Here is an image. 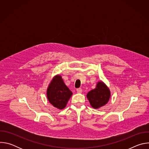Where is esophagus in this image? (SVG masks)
Here are the masks:
<instances>
[{
    "mask_svg": "<svg viewBox=\"0 0 149 149\" xmlns=\"http://www.w3.org/2000/svg\"><path fill=\"white\" fill-rule=\"evenodd\" d=\"M77 91L78 93H81L82 91V89H81V88H77Z\"/></svg>",
    "mask_w": 149,
    "mask_h": 149,
    "instance_id": "obj_1",
    "label": "esophagus"
}]
</instances>
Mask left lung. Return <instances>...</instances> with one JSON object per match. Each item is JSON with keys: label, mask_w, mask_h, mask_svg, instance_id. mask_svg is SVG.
<instances>
[{"label": "left lung", "mask_w": 149, "mask_h": 149, "mask_svg": "<svg viewBox=\"0 0 149 149\" xmlns=\"http://www.w3.org/2000/svg\"><path fill=\"white\" fill-rule=\"evenodd\" d=\"M109 88L102 81H99L95 89L89 91L87 97L94 109H97L107 104L110 98Z\"/></svg>", "instance_id": "1"}]
</instances>
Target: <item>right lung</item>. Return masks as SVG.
<instances>
[{
  "mask_svg": "<svg viewBox=\"0 0 149 149\" xmlns=\"http://www.w3.org/2000/svg\"><path fill=\"white\" fill-rule=\"evenodd\" d=\"M72 93L67 87L61 75L55 76L52 79L47 91L49 102L54 107L62 110L67 105Z\"/></svg>",
  "mask_w": 149,
  "mask_h": 149,
  "instance_id": "obj_1",
  "label": "right lung"
}]
</instances>
